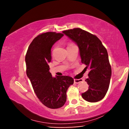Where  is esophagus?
<instances>
[{
    "label": "esophagus",
    "instance_id": "esophagus-1",
    "mask_svg": "<svg viewBox=\"0 0 129 129\" xmlns=\"http://www.w3.org/2000/svg\"><path fill=\"white\" fill-rule=\"evenodd\" d=\"M82 81V79H74V82H75V84H78V83H80Z\"/></svg>",
    "mask_w": 129,
    "mask_h": 129
}]
</instances>
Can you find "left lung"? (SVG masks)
Segmentation results:
<instances>
[{
    "label": "left lung",
    "instance_id": "obj_1",
    "mask_svg": "<svg viewBox=\"0 0 129 129\" xmlns=\"http://www.w3.org/2000/svg\"><path fill=\"white\" fill-rule=\"evenodd\" d=\"M63 34L77 44L81 62L89 68V78L85 80L88 90L82 93L85 100L98 102L104 99L108 90L112 76L108 52L101 40L94 35L81 28L62 31Z\"/></svg>",
    "mask_w": 129,
    "mask_h": 129
}]
</instances>
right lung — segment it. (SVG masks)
<instances>
[{
	"instance_id": "right-lung-1",
	"label": "right lung",
	"mask_w": 129,
	"mask_h": 129,
	"mask_svg": "<svg viewBox=\"0 0 129 129\" xmlns=\"http://www.w3.org/2000/svg\"><path fill=\"white\" fill-rule=\"evenodd\" d=\"M63 36L54 32L39 35L30 44L25 58L26 73L35 93L41 103L51 109L64 105L67 91L74 82L73 78L69 76L53 77L49 71L51 48Z\"/></svg>"
}]
</instances>
